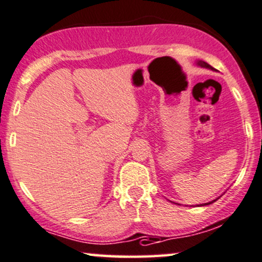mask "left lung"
<instances>
[{
	"mask_svg": "<svg viewBox=\"0 0 262 262\" xmlns=\"http://www.w3.org/2000/svg\"><path fill=\"white\" fill-rule=\"evenodd\" d=\"M198 64H199V66H201V67H205V68H210V69H213V68L211 67L210 64L206 63V62H204V61H199V62H198ZM214 201H215V200L211 201V202H208V204H205V205H210V204H212V202H214Z\"/></svg>",
	"mask_w": 262,
	"mask_h": 262,
	"instance_id": "1",
	"label": "left lung"
}]
</instances>
